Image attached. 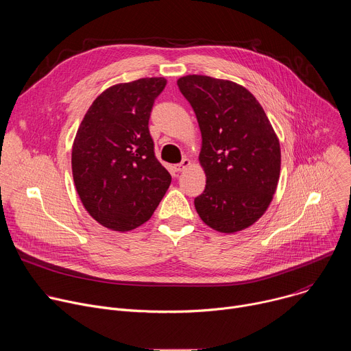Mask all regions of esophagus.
Instances as JSON below:
<instances>
[{"label": "esophagus", "instance_id": "1", "mask_svg": "<svg viewBox=\"0 0 351 351\" xmlns=\"http://www.w3.org/2000/svg\"><path fill=\"white\" fill-rule=\"evenodd\" d=\"M190 167V160H187V158H183L182 160V162L180 164H178L176 167H175V169L178 171V172H183L186 168H189Z\"/></svg>", "mask_w": 351, "mask_h": 351}]
</instances>
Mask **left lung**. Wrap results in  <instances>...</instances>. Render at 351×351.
<instances>
[{
  "label": "left lung",
  "instance_id": "left-lung-1",
  "mask_svg": "<svg viewBox=\"0 0 351 351\" xmlns=\"http://www.w3.org/2000/svg\"><path fill=\"white\" fill-rule=\"evenodd\" d=\"M178 87L190 103L203 145L207 184L194 207L210 228L233 233L258 221L276 190L280 145L263 107L230 80L189 75Z\"/></svg>",
  "mask_w": 351,
  "mask_h": 351
}]
</instances>
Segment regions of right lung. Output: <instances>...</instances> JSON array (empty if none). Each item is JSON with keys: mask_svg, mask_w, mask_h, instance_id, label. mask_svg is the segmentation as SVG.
Instances as JSON below:
<instances>
[{"mask_svg": "<svg viewBox=\"0 0 351 351\" xmlns=\"http://www.w3.org/2000/svg\"><path fill=\"white\" fill-rule=\"evenodd\" d=\"M165 84L164 77H144L107 88L77 129L75 186L87 213L108 229L128 232L147 222L171 184L148 129Z\"/></svg>", "mask_w": 351, "mask_h": 351, "instance_id": "1", "label": "right lung"}]
</instances>
